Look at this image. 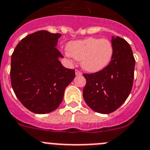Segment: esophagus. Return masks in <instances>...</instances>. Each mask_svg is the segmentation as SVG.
Wrapping results in <instances>:
<instances>
[{"mask_svg":"<svg viewBox=\"0 0 150 150\" xmlns=\"http://www.w3.org/2000/svg\"><path fill=\"white\" fill-rule=\"evenodd\" d=\"M75 75H82V73H81V71H80L79 70L76 69V70H75Z\"/></svg>","mask_w":150,"mask_h":150,"instance_id":"1","label":"esophagus"}]
</instances>
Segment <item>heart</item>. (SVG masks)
<instances>
[{"instance_id":"b5f03b06","label":"heart","mask_w":150,"mask_h":150,"mask_svg":"<svg viewBox=\"0 0 150 150\" xmlns=\"http://www.w3.org/2000/svg\"><path fill=\"white\" fill-rule=\"evenodd\" d=\"M67 51L74 59L81 61V66L84 70L97 72L111 62L114 47L109 39L91 37L70 42L67 46Z\"/></svg>"}]
</instances>
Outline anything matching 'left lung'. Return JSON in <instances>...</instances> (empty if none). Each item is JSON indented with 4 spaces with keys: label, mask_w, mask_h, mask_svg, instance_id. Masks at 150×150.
Masks as SVG:
<instances>
[{
    "label": "left lung",
    "mask_w": 150,
    "mask_h": 150,
    "mask_svg": "<svg viewBox=\"0 0 150 150\" xmlns=\"http://www.w3.org/2000/svg\"><path fill=\"white\" fill-rule=\"evenodd\" d=\"M112 43L114 53L109 64L97 72L83 74L84 100L91 109L103 114L122 106L131 93L134 77L135 59L129 44L118 36L112 38Z\"/></svg>",
    "instance_id": "obj_1"
}]
</instances>
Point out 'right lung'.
<instances>
[{
	"label": "right lung",
	"instance_id": "add662e5",
	"mask_svg": "<svg viewBox=\"0 0 150 150\" xmlns=\"http://www.w3.org/2000/svg\"><path fill=\"white\" fill-rule=\"evenodd\" d=\"M59 33L38 31L21 40L11 56L10 80L16 96L32 112H53L62 102L64 91L75 76L65 68L56 46Z\"/></svg>",
	"mask_w": 150,
	"mask_h": 150
}]
</instances>
